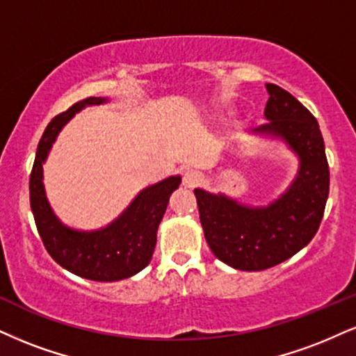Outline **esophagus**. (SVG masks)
<instances>
[{"label":"esophagus","instance_id":"obj_1","mask_svg":"<svg viewBox=\"0 0 356 356\" xmlns=\"http://www.w3.org/2000/svg\"><path fill=\"white\" fill-rule=\"evenodd\" d=\"M203 178L204 177H203V173H201V171L186 170L185 175H183V183H185L188 188H195V186H198V185H201V183H203Z\"/></svg>","mask_w":356,"mask_h":356}]
</instances>
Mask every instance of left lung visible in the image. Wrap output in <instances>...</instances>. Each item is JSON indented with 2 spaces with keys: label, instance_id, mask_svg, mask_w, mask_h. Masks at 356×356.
<instances>
[{
  "label": "left lung",
  "instance_id": "left-lung-1",
  "mask_svg": "<svg viewBox=\"0 0 356 356\" xmlns=\"http://www.w3.org/2000/svg\"><path fill=\"white\" fill-rule=\"evenodd\" d=\"M269 124L257 131L280 135L299 153L300 171L282 198L266 209L245 208L195 190L204 238L219 261L239 270H264L292 257L317 234L328 198L330 170L315 117L293 95L266 84Z\"/></svg>",
  "mask_w": 356,
  "mask_h": 356
}]
</instances>
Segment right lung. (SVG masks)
Wrapping results in <instances>:
<instances>
[{"label":"right lung","instance_id":"add662e5","mask_svg":"<svg viewBox=\"0 0 356 356\" xmlns=\"http://www.w3.org/2000/svg\"><path fill=\"white\" fill-rule=\"evenodd\" d=\"M89 97L76 102L49 122L38 145L29 177V201L44 248L59 266L72 274L97 282H112L137 274L152 261L156 229L163 218L170 195L179 185L171 177L140 193L130 208L113 225L95 232L67 229L52 214L42 188V161L46 160L57 131L84 105L102 104Z\"/></svg>","mask_w":356,"mask_h":356}]
</instances>
